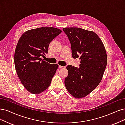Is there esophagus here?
Segmentation results:
<instances>
[{
	"instance_id": "obj_1",
	"label": "esophagus",
	"mask_w": 125,
	"mask_h": 125,
	"mask_svg": "<svg viewBox=\"0 0 125 125\" xmlns=\"http://www.w3.org/2000/svg\"><path fill=\"white\" fill-rule=\"evenodd\" d=\"M59 68H65V66H61V65H59Z\"/></svg>"
}]
</instances>
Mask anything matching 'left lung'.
Returning <instances> with one entry per match:
<instances>
[{
  "instance_id": "obj_1",
  "label": "left lung",
  "mask_w": 125,
  "mask_h": 125,
  "mask_svg": "<svg viewBox=\"0 0 125 125\" xmlns=\"http://www.w3.org/2000/svg\"><path fill=\"white\" fill-rule=\"evenodd\" d=\"M71 44L73 58L80 56L79 67L68 65L64 83L73 97L80 99L88 95L102 80L107 55L102 41L94 32L77 27L63 28Z\"/></svg>"
}]
</instances>
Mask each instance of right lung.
<instances>
[{"label":"right lung","instance_id":"right-lung-1","mask_svg":"<svg viewBox=\"0 0 125 125\" xmlns=\"http://www.w3.org/2000/svg\"><path fill=\"white\" fill-rule=\"evenodd\" d=\"M61 32L56 28L44 27L26 31L18 40L15 67L21 83L30 93L39 94L49 87L59 65L41 57L47 53L49 43Z\"/></svg>","mask_w":125,"mask_h":125}]
</instances>
